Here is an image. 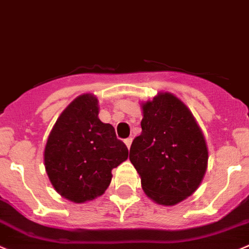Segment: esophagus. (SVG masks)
Instances as JSON below:
<instances>
[{"label":"esophagus","instance_id":"obj_1","mask_svg":"<svg viewBox=\"0 0 249 249\" xmlns=\"http://www.w3.org/2000/svg\"><path fill=\"white\" fill-rule=\"evenodd\" d=\"M124 142H125V144H126L127 148H130V146H131L132 139H131V137H129V139H125V140H124Z\"/></svg>","mask_w":249,"mask_h":249}]
</instances>
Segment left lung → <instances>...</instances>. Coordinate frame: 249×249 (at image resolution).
<instances>
[{"instance_id":"left-lung-1","label":"left lung","mask_w":249,"mask_h":249,"mask_svg":"<svg viewBox=\"0 0 249 249\" xmlns=\"http://www.w3.org/2000/svg\"><path fill=\"white\" fill-rule=\"evenodd\" d=\"M141 134L130 148V161L148 198L160 206L185 201L201 185L208 147L189 107L170 92L141 103Z\"/></svg>"}]
</instances>
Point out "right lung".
<instances>
[{
  "label": "right lung",
  "instance_id": "add662e5",
  "mask_svg": "<svg viewBox=\"0 0 249 249\" xmlns=\"http://www.w3.org/2000/svg\"><path fill=\"white\" fill-rule=\"evenodd\" d=\"M98 113L95 95L78 96L60 113L43 151L53 189L74 203L102 196L112 181V170L129 156L114 127L101 122Z\"/></svg>",
  "mask_w": 249,
  "mask_h": 249
}]
</instances>
